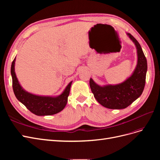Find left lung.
Returning <instances> with one entry per match:
<instances>
[{"label": "left lung", "mask_w": 160, "mask_h": 160, "mask_svg": "<svg viewBox=\"0 0 160 160\" xmlns=\"http://www.w3.org/2000/svg\"><path fill=\"white\" fill-rule=\"evenodd\" d=\"M135 43L138 52V64L132 76L122 83L101 87L91 78L89 85L96 100L105 108L112 109H125L136 100L143 93L148 69L146 58L138 41L128 33Z\"/></svg>", "instance_id": "left-lung-1"}]
</instances>
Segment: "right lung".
Returning <instances> with one entry per match:
<instances>
[{"label": "right lung", "mask_w": 160, "mask_h": 160, "mask_svg": "<svg viewBox=\"0 0 160 160\" xmlns=\"http://www.w3.org/2000/svg\"><path fill=\"white\" fill-rule=\"evenodd\" d=\"M14 61L15 59L12 62L11 69L14 93L17 99L31 112L38 116L51 115L60 112L65 108L68 99L72 81L67 86L62 94L55 98L33 95L25 91L19 84L14 72Z\"/></svg>", "instance_id": "add662e5"}]
</instances>
